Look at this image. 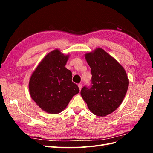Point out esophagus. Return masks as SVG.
<instances>
[{
	"label": "esophagus",
	"instance_id": "1",
	"mask_svg": "<svg viewBox=\"0 0 153 153\" xmlns=\"http://www.w3.org/2000/svg\"><path fill=\"white\" fill-rule=\"evenodd\" d=\"M78 87H79V89L81 90L82 88V84H78Z\"/></svg>",
	"mask_w": 153,
	"mask_h": 153
}]
</instances>
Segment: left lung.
Wrapping results in <instances>:
<instances>
[{
  "label": "left lung",
  "mask_w": 153,
  "mask_h": 153,
  "mask_svg": "<svg viewBox=\"0 0 153 153\" xmlns=\"http://www.w3.org/2000/svg\"><path fill=\"white\" fill-rule=\"evenodd\" d=\"M91 68V85H85L80 94L94 115L103 117L121 104L129 85L124 69L102 48L85 54Z\"/></svg>",
  "instance_id": "obj_1"
}]
</instances>
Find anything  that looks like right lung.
Returning a JSON list of instances; mask_svg holds the SVG:
<instances>
[{"label": "right lung", "instance_id": "obj_1", "mask_svg": "<svg viewBox=\"0 0 153 153\" xmlns=\"http://www.w3.org/2000/svg\"><path fill=\"white\" fill-rule=\"evenodd\" d=\"M69 56L59 50L46 55L32 73L29 84L31 98L43 110L58 114L79 92L72 82V73L65 68Z\"/></svg>", "mask_w": 153, "mask_h": 153}]
</instances>
